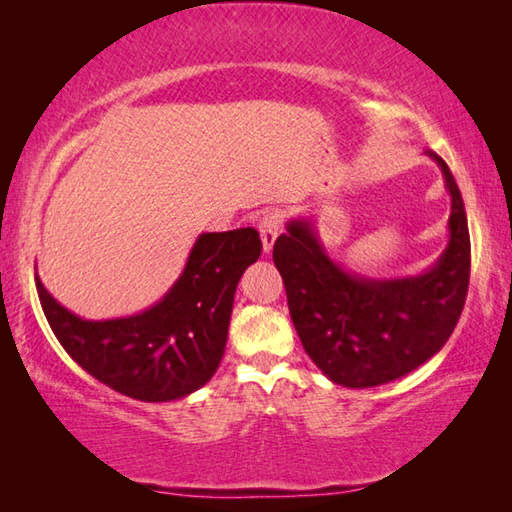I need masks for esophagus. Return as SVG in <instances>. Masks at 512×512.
<instances>
[{
	"label": "esophagus",
	"mask_w": 512,
	"mask_h": 512,
	"mask_svg": "<svg viewBox=\"0 0 512 512\" xmlns=\"http://www.w3.org/2000/svg\"><path fill=\"white\" fill-rule=\"evenodd\" d=\"M259 235H262V244H264V253H270L273 250L275 239L281 231V213L279 211H270L259 217Z\"/></svg>",
	"instance_id": "34e87169"
}]
</instances>
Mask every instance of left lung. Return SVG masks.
<instances>
[{
	"mask_svg": "<svg viewBox=\"0 0 512 512\" xmlns=\"http://www.w3.org/2000/svg\"><path fill=\"white\" fill-rule=\"evenodd\" d=\"M451 195L449 246L418 277L367 279L325 255L308 220L288 222L273 262L286 286L292 323L303 350L332 383L376 387L405 376L442 350L466 301L471 237L458 184L436 151Z\"/></svg>",
	"mask_w": 512,
	"mask_h": 512,
	"instance_id": "obj_1",
	"label": "left lung"
}]
</instances>
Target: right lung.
Instances as JSON below:
<instances>
[{
  "label": "right lung",
  "instance_id": "1",
  "mask_svg": "<svg viewBox=\"0 0 512 512\" xmlns=\"http://www.w3.org/2000/svg\"><path fill=\"white\" fill-rule=\"evenodd\" d=\"M262 255L255 228L202 233L176 284L134 317L88 321L65 310L35 273L43 314L68 352L103 385L143 402L193 394L220 365L237 281Z\"/></svg>",
  "mask_w": 512,
  "mask_h": 512
}]
</instances>
